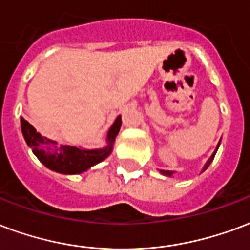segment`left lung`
Instances as JSON below:
<instances>
[{
    "label": "left lung",
    "instance_id": "left-lung-1",
    "mask_svg": "<svg viewBox=\"0 0 250 250\" xmlns=\"http://www.w3.org/2000/svg\"><path fill=\"white\" fill-rule=\"evenodd\" d=\"M219 144H220V143H219ZM217 148H219V146H217ZM217 148H216V151H214V152H213V155H212V156H210L209 160H208V162H207V164H205L204 171H205V169H207V168L209 167L210 162H212V160H213L214 155H216V152H217ZM162 173H164V175H168V176H171V175H172V172H171V171H162Z\"/></svg>",
    "mask_w": 250,
    "mask_h": 250
}]
</instances>
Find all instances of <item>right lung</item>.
I'll return each mask as SVG.
<instances>
[{
    "mask_svg": "<svg viewBox=\"0 0 250 250\" xmlns=\"http://www.w3.org/2000/svg\"><path fill=\"white\" fill-rule=\"evenodd\" d=\"M122 125V118L118 116L115 123L108 131V147L102 149H81L74 146L59 144L54 140H50L45 136H41L33 125L21 118V128L23 138L27 146L33 149V152L40 162L50 169L66 175H74L86 171L94 164L101 163L110 155L112 149V143Z\"/></svg>",
    "mask_w": 250,
    "mask_h": 250,
    "instance_id": "obj_1",
    "label": "right lung"
}]
</instances>
